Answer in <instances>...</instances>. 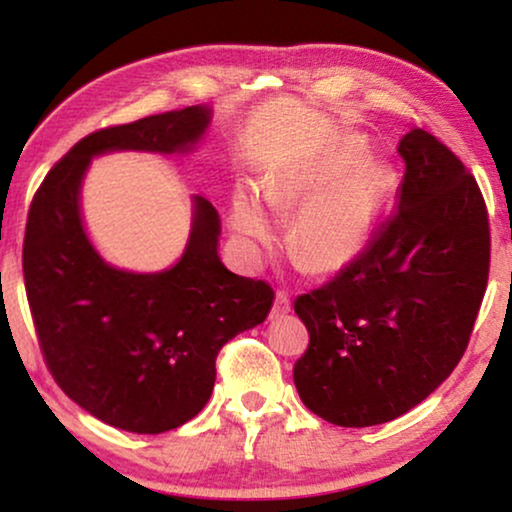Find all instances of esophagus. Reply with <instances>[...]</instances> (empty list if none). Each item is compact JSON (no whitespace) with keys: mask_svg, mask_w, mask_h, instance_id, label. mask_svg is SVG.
<instances>
[{"mask_svg":"<svg viewBox=\"0 0 512 512\" xmlns=\"http://www.w3.org/2000/svg\"><path fill=\"white\" fill-rule=\"evenodd\" d=\"M291 312V296L289 291L279 289L277 291V298H275V307H272V319H279L284 317V314Z\"/></svg>","mask_w":512,"mask_h":512,"instance_id":"34e87169","label":"esophagus"}]
</instances>
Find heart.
<instances>
[{"label":"heart","instance_id":"heart-1","mask_svg":"<svg viewBox=\"0 0 512 512\" xmlns=\"http://www.w3.org/2000/svg\"><path fill=\"white\" fill-rule=\"evenodd\" d=\"M366 144L349 139L328 156L265 184L272 207H298L289 230V249L312 270H340L356 261L373 237L384 198V172L363 165ZM233 226L247 240H270L272 226L258 198L247 188L237 191Z\"/></svg>","mask_w":512,"mask_h":512}]
</instances>
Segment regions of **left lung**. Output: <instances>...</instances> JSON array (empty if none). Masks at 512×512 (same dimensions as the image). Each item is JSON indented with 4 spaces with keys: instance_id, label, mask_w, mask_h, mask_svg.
<instances>
[{
    "instance_id": "8db88e82",
    "label": "left lung",
    "mask_w": 512,
    "mask_h": 512,
    "mask_svg": "<svg viewBox=\"0 0 512 512\" xmlns=\"http://www.w3.org/2000/svg\"><path fill=\"white\" fill-rule=\"evenodd\" d=\"M398 156L396 212L356 261L293 303L310 333L293 368L300 401L352 429L405 415L450 377L487 291L492 235L478 181L422 128Z\"/></svg>"
}]
</instances>
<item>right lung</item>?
<instances>
[{"instance_id": "add662e5", "label": "right lung", "mask_w": 512, "mask_h": 512, "mask_svg": "<svg viewBox=\"0 0 512 512\" xmlns=\"http://www.w3.org/2000/svg\"><path fill=\"white\" fill-rule=\"evenodd\" d=\"M207 123V107H186L90 132L51 167L27 214L25 291L48 373L83 410L123 431L163 433L198 415L221 347L263 324L275 300L268 282L221 263L219 214L205 198H195L186 254L156 275L109 268L83 233L79 186L90 158L188 151Z\"/></svg>"}]
</instances>
